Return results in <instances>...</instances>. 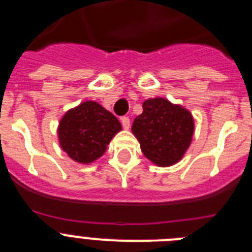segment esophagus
Masks as SVG:
<instances>
[{"mask_svg":"<svg viewBox=\"0 0 252 252\" xmlns=\"http://www.w3.org/2000/svg\"><path fill=\"white\" fill-rule=\"evenodd\" d=\"M121 124H122V127H124L125 130H128V128H130V119L126 117V116H124V117L121 119Z\"/></svg>","mask_w":252,"mask_h":252,"instance_id":"obj_1","label":"esophagus"}]
</instances>
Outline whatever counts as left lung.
<instances>
[{
    "mask_svg": "<svg viewBox=\"0 0 252 252\" xmlns=\"http://www.w3.org/2000/svg\"><path fill=\"white\" fill-rule=\"evenodd\" d=\"M142 110L131 127L142 154L159 166L177 164L192 142V113L180 104H173L160 97L146 99Z\"/></svg>",
    "mask_w": 252,
    "mask_h": 252,
    "instance_id": "8db88e82",
    "label": "left lung"
}]
</instances>
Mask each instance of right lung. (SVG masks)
<instances>
[{
	"label": "right lung",
	"instance_id": "right-lung-1",
	"mask_svg": "<svg viewBox=\"0 0 252 252\" xmlns=\"http://www.w3.org/2000/svg\"><path fill=\"white\" fill-rule=\"evenodd\" d=\"M121 128L110 111L97 102L86 101L65 112L58 126V139L70 159L91 164L103 155Z\"/></svg>",
	"mask_w": 252,
	"mask_h": 252
}]
</instances>
